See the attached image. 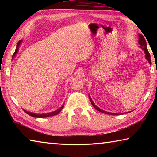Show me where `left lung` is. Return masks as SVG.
I'll return each mask as SVG.
<instances>
[{
    "instance_id": "obj_1",
    "label": "left lung",
    "mask_w": 157,
    "mask_h": 157,
    "mask_svg": "<svg viewBox=\"0 0 157 157\" xmlns=\"http://www.w3.org/2000/svg\"><path fill=\"white\" fill-rule=\"evenodd\" d=\"M139 44H140V48H142L143 50H144V52L145 53V58L147 59V60L148 61V62L150 63L151 64V59H150V53H149L147 48V45H146V41L144 38V36H143L142 34H139ZM89 100L91 101L92 105L94 106V107L98 111H100V112H102L106 114H109V115H118V113H110V112H107V111H103L102 109H100L99 107H98L96 105L94 104V102H93V100H91V98L89 96Z\"/></svg>"
}]
</instances>
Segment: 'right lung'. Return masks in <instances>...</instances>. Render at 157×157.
<instances>
[{
  "label": "right lung",
  "instance_id": "right-lung-1",
  "mask_svg": "<svg viewBox=\"0 0 157 157\" xmlns=\"http://www.w3.org/2000/svg\"><path fill=\"white\" fill-rule=\"evenodd\" d=\"M21 41H22L20 40L18 42V44L17 45V48H16L15 52H14V54H13L12 57H14L15 55H16V54H17V52L18 50V47H19L20 44L21 43ZM63 108V105L62 106V107H61L59 109H58L57 110L55 111H52V112L47 113H42V114H36V113H33V112H28V111H25V110H24V111H25L26 113H28V115H30V116H33V117H36V118H46V117H49V116H52L57 115V114L59 113L60 111L62 110Z\"/></svg>",
  "mask_w": 157,
  "mask_h": 157
}]
</instances>
